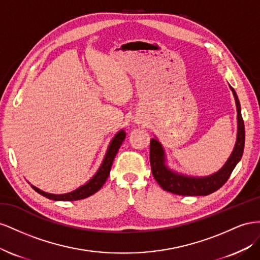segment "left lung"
<instances>
[{
	"instance_id": "1",
	"label": "left lung",
	"mask_w": 260,
	"mask_h": 260,
	"mask_svg": "<svg viewBox=\"0 0 260 260\" xmlns=\"http://www.w3.org/2000/svg\"><path fill=\"white\" fill-rule=\"evenodd\" d=\"M237 111V135L232 153L218 172L207 176H190L170 169L166 151L157 137L150 140V165L155 181L160 186L172 194L182 196H207L218 190L228 180L235 166L240 162L245 145V127L241 113V105L234 89L230 86Z\"/></svg>"
}]
</instances>
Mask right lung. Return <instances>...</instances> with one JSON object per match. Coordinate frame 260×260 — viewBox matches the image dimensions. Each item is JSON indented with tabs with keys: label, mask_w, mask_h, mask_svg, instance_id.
<instances>
[{
	"label": "right lung",
	"mask_w": 260,
	"mask_h": 260,
	"mask_svg": "<svg viewBox=\"0 0 260 260\" xmlns=\"http://www.w3.org/2000/svg\"><path fill=\"white\" fill-rule=\"evenodd\" d=\"M125 136H126V133L123 129H121L117 134H115L113 139L111 140L105 158H103V161L101 163V166L99 167L98 171L95 172V174L87 183L81 185V186H79L75 190L65 192V194H51V192H47L39 189L38 187L34 186V185H31V187L37 192H39L40 195L47 197L49 199L55 200V202H73V200L85 199L89 196L93 195L94 192H97L103 186V184L106 183L108 176L110 174L113 160L115 158L118 149H120L123 140L125 139Z\"/></svg>",
	"instance_id": "1"
}]
</instances>
